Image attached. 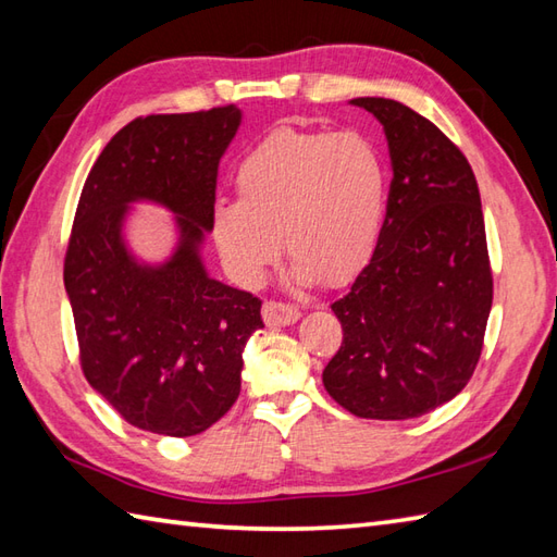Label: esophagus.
Instances as JSON below:
<instances>
[{
	"instance_id": "obj_1",
	"label": "esophagus",
	"mask_w": 557,
	"mask_h": 557,
	"mask_svg": "<svg viewBox=\"0 0 557 557\" xmlns=\"http://www.w3.org/2000/svg\"><path fill=\"white\" fill-rule=\"evenodd\" d=\"M301 318V311L292 304H282V301H265L263 306V321L268 325H294Z\"/></svg>"
}]
</instances>
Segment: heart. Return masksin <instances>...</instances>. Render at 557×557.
Wrapping results in <instances>:
<instances>
[{
	"instance_id": "b5f03b06",
	"label": "heart",
	"mask_w": 557,
	"mask_h": 557,
	"mask_svg": "<svg viewBox=\"0 0 557 557\" xmlns=\"http://www.w3.org/2000/svg\"><path fill=\"white\" fill-rule=\"evenodd\" d=\"M239 198L212 206V239L236 282L256 287L282 253L299 285H342L369 263L387 210V164L369 138L277 128L236 170Z\"/></svg>"
}]
</instances>
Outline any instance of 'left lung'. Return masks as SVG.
I'll return each instance as SVG.
<instances>
[{
	"mask_svg": "<svg viewBox=\"0 0 557 557\" xmlns=\"http://www.w3.org/2000/svg\"><path fill=\"white\" fill-rule=\"evenodd\" d=\"M381 122L393 184L381 239L333 304L342 347L323 371L337 405L361 419H417L474 373L493 277L481 196L467 158L407 104L354 98Z\"/></svg>",
	"mask_w": 557,
	"mask_h": 557,
	"instance_id": "8db88e82",
	"label": "left lung"
}]
</instances>
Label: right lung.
<instances>
[{
    "instance_id": "right-lung-1",
    "label": "right lung",
    "mask_w": 557,
    "mask_h": 557,
    "mask_svg": "<svg viewBox=\"0 0 557 557\" xmlns=\"http://www.w3.org/2000/svg\"><path fill=\"white\" fill-rule=\"evenodd\" d=\"M236 104L152 114L124 126L81 191L64 287L90 387L150 433L210 429L239 397L244 347L260 301L210 277L218 168L239 132ZM136 205L171 215V251L152 261L127 239Z\"/></svg>"
}]
</instances>
